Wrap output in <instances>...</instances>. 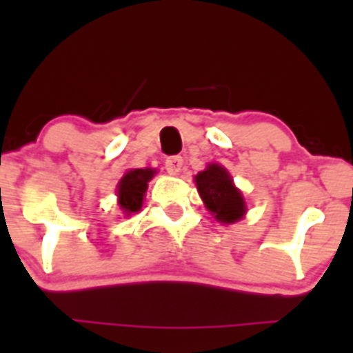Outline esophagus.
Segmentation results:
<instances>
[{
	"mask_svg": "<svg viewBox=\"0 0 353 353\" xmlns=\"http://www.w3.org/2000/svg\"><path fill=\"white\" fill-rule=\"evenodd\" d=\"M164 166H166V171L170 174H179L183 168V159L180 155H171V157L166 159Z\"/></svg>",
	"mask_w": 353,
	"mask_h": 353,
	"instance_id": "1",
	"label": "esophagus"
}]
</instances>
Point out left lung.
Instances as JSON below:
<instances>
[{"instance_id":"obj_1","label":"left lung","mask_w":353,"mask_h":353,"mask_svg":"<svg viewBox=\"0 0 353 353\" xmlns=\"http://www.w3.org/2000/svg\"><path fill=\"white\" fill-rule=\"evenodd\" d=\"M198 192L205 207L219 223L232 224L245 214V201L242 192L233 183L232 174L221 164H208L207 170L194 176Z\"/></svg>"}]
</instances>
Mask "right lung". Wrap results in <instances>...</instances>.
<instances>
[{
	"instance_id": "1",
	"label": "right lung",
	"mask_w": 353,
	"mask_h": 353,
	"mask_svg": "<svg viewBox=\"0 0 353 353\" xmlns=\"http://www.w3.org/2000/svg\"><path fill=\"white\" fill-rule=\"evenodd\" d=\"M157 173L152 168H139V170H129L118 182V205L123 214L130 215L134 212L141 210L143 198L148 189V182Z\"/></svg>"
}]
</instances>
